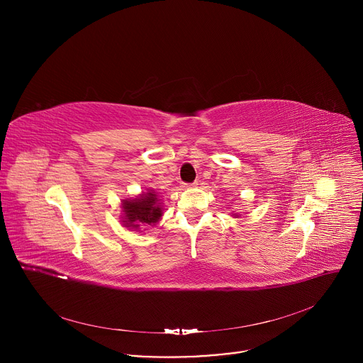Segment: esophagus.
Listing matches in <instances>:
<instances>
[{"instance_id":"obj_1","label":"esophagus","mask_w":363,"mask_h":363,"mask_svg":"<svg viewBox=\"0 0 363 363\" xmlns=\"http://www.w3.org/2000/svg\"><path fill=\"white\" fill-rule=\"evenodd\" d=\"M196 182H192V184H184V188H189V186H195Z\"/></svg>"}]
</instances>
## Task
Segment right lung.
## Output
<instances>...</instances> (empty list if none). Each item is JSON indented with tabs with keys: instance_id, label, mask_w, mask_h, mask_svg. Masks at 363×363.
Here are the masks:
<instances>
[{
	"instance_id": "obj_1",
	"label": "right lung",
	"mask_w": 363,
	"mask_h": 363,
	"mask_svg": "<svg viewBox=\"0 0 363 363\" xmlns=\"http://www.w3.org/2000/svg\"><path fill=\"white\" fill-rule=\"evenodd\" d=\"M123 223L126 227L139 228L140 225H152L162 216V208L158 203L155 192H147L133 201L123 202Z\"/></svg>"
}]
</instances>
